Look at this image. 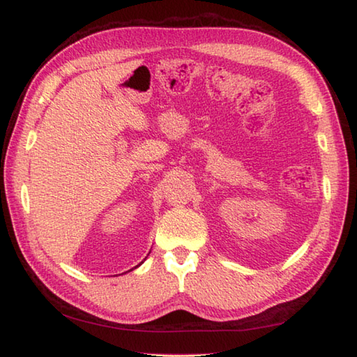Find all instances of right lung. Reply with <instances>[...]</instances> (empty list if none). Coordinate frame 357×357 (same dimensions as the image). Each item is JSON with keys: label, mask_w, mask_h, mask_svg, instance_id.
Masks as SVG:
<instances>
[{"label": "right lung", "mask_w": 357, "mask_h": 357, "mask_svg": "<svg viewBox=\"0 0 357 357\" xmlns=\"http://www.w3.org/2000/svg\"><path fill=\"white\" fill-rule=\"evenodd\" d=\"M137 267H138V266H137Z\"/></svg>", "instance_id": "right-lung-1"}]
</instances>
